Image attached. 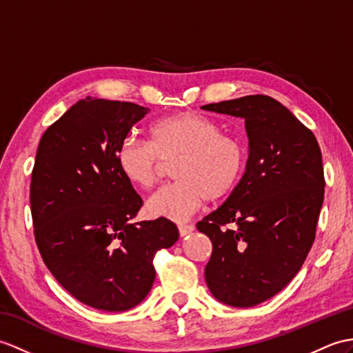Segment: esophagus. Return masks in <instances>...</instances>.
Instances as JSON below:
<instances>
[{"label": "esophagus", "mask_w": 353, "mask_h": 353, "mask_svg": "<svg viewBox=\"0 0 353 353\" xmlns=\"http://www.w3.org/2000/svg\"><path fill=\"white\" fill-rule=\"evenodd\" d=\"M194 232V227L192 225H188V224H179V233L180 236H188L190 233Z\"/></svg>", "instance_id": "esophagus-1"}]
</instances>
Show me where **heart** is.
I'll return each mask as SVG.
<instances>
[{
	"instance_id": "obj_1",
	"label": "heart",
	"mask_w": 353,
	"mask_h": 353,
	"mask_svg": "<svg viewBox=\"0 0 353 353\" xmlns=\"http://www.w3.org/2000/svg\"><path fill=\"white\" fill-rule=\"evenodd\" d=\"M219 123L195 111H182L157 120L150 139L128 135L116 154L128 182L152 190L173 162L174 182L150 196L147 210L153 216L185 221L204 200H219L230 194L247 165V149L241 139L221 132Z\"/></svg>"
}]
</instances>
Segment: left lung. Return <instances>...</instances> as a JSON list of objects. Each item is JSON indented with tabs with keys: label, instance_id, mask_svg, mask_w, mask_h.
<instances>
[{
	"label": "left lung",
	"instance_id": "obj_1",
	"mask_svg": "<svg viewBox=\"0 0 353 353\" xmlns=\"http://www.w3.org/2000/svg\"><path fill=\"white\" fill-rule=\"evenodd\" d=\"M201 108L245 120V173L196 228L212 242L204 269L210 293L225 305L248 308L283 290L314 242L325 194L321 147L284 105L265 94Z\"/></svg>",
	"mask_w": 353,
	"mask_h": 353
}]
</instances>
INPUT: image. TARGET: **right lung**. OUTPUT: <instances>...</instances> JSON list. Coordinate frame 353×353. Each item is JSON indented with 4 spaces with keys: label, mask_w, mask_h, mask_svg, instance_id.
<instances>
[{
    "label": "right lung",
    "mask_w": 353,
    "mask_h": 353,
    "mask_svg": "<svg viewBox=\"0 0 353 353\" xmlns=\"http://www.w3.org/2000/svg\"><path fill=\"white\" fill-rule=\"evenodd\" d=\"M149 108L85 97L46 129L31 174L36 243L73 298L126 311L149 294L153 259L179 239L167 218L132 223L143 200L117 165L123 138Z\"/></svg>",
    "instance_id": "right-lung-1"
}]
</instances>
